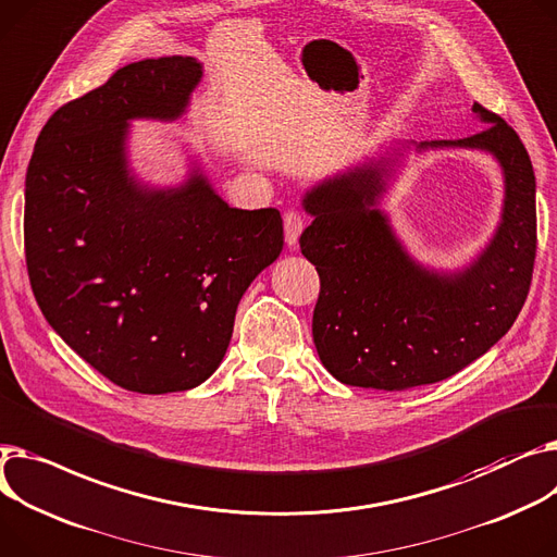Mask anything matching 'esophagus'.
<instances>
[{"instance_id": "34e87169", "label": "esophagus", "mask_w": 557, "mask_h": 557, "mask_svg": "<svg viewBox=\"0 0 557 557\" xmlns=\"http://www.w3.org/2000/svg\"><path fill=\"white\" fill-rule=\"evenodd\" d=\"M307 226V219L302 212L298 210H288L284 212V239L288 246H295L300 239V233L305 231Z\"/></svg>"}]
</instances>
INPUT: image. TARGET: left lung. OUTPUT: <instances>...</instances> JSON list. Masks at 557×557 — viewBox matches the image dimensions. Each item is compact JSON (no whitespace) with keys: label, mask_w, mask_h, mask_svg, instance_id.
<instances>
[{"label":"left lung","mask_w":557,"mask_h":557,"mask_svg":"<svg viewBox=\"0 0 557 557\" xmlns=\"http://www.w3.org/2000/svg\"><path fill=\"white\" fill-rule=\"evenodd\" d=\"M472 111L481 132L417 145L481 150L502 165V221L463 271L425 269L398 242L379 208L394 159L324 178L302 199L313 221L300 248L320 275L313 343L345 385L398 392L450 379L484 356L527 302L537 248L533 165L504 119L479 102Z\"/></svg>","instance_id":"left-lung-1"}]
</instances>
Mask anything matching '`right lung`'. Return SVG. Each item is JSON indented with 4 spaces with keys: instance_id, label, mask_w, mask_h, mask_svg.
<instances>
[{
    "instance_id": "right-lung-1",
    "label": "right lung",
    "mask_w": 557,
    "mask_h": 557,
    "mask_svg": "<svg viewBox=\"0 0 557 557\" xmlns=\"http://www.w3.org/2000/svg\"><path fill=\"white\" fill-rule=\"evenodd\" d=\"M201 73L183 55L119 69L55 111L26 170L35 300L73 351L138 394L214 374L242 295L284 246L280 210L231 208L199 168L176 188L129 168V121L181 119Z\"/></svg>"
}]
</instances>
